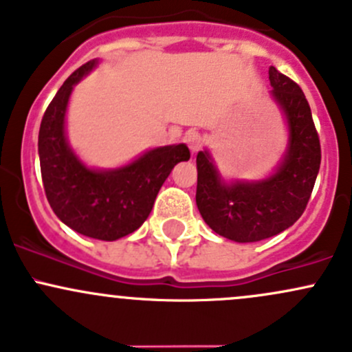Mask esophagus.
Instances as JSON below:
<instances>
[{"instance_id":"34e87169","label":"esophagus","mask_w":352,"mask_h":352,"mask_svg":"<svg viewBox=\"0 0 352 352\" xmlns=\"http://www.w3.org/2000/svg\"><path fill=\"white\" fill-rule=\"evenodd\" d=\"M186 144H188V147H190V151L195 154V152L200 151L201 146H203L201 135L198 132H190L186 135Z\"/></svg>"}]
</instances>
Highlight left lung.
Here are the masks:
<instances>
[{"mask_svg": "<svg viewBox=\"0 0 352 352\" xmlns=\"http://www.w3.org/2000/svg\"><path fill=\"white\" fill-rule=\"evenodd\" d=\"M271 100L286 122L288 142L281 161L263 179H223L212 152L197 155V206L213 232L234 242H257L292 227L310 200L320 142L305 95L296 82L270 67Z\"/></svg>", "mask_w": 352, "mask_h": 352, "instance_id": "1", "label": "left lung"}]
</instances>
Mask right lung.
Listing matches in <instances>:
<instances>
[{
	"mask_svg": "<svg viewBox=\"0 0 352 352\" xmlns=\"http://www.w3.org/2000/svg\"><path fill=\"white\" fill-rule=\"evenodd\" d=\"M100 60H89L66 79L43 113L38 157L47 200L63 223L78 234L117 241L149 217L159 190L173 168L190 159L186 144L154 147L120 168L85 164L69 146L66 113L72 89Z\"/></svg>",
	"mask_w": 352,
	"mask_h": 352,
	"instance_id": "1",
	"label": "right lung"
}]
</instances>
